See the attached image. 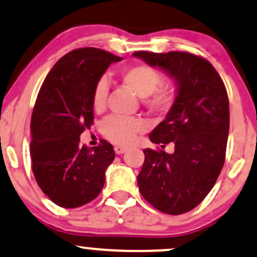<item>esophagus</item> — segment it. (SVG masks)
I'll use <instances>...</instances> for the list:
<instances>
[{"instance_id": "34e87169", "label": "esophagus", "mask_w": 257, "mask_h": 257, "mask_svg": "<svg viewBox=\"0 0 257 257\" xmlns=\"http://www.w3.org/2000/svg\"><path fill=\"white\" fill-rule=\"evenodd\" d=\"M127 151V147H123V146H115V152L116 155H122Z\"/></svg>"}]
</instances>
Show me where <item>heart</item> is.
I'll return each mask as SVG.
<instances>
[{
  "instance_id": "heart-1",
  "label": "heart",
  "mask_w": 257,
  "mask_h": 257,
  "mask_svg": "<svg viewBox=\"0 0 257 257\" xmlns=\"http://www.w3.org/2000/svg\"><path fill=\"white\" fill-rule=\"evenodd\" d=\"M120 80L136 95L148 110L153 112H166L172 106L174 91L168 84H160L161 74L147 64H132L121 69ZM107 95V84L100 79L92 91L91 105L96 112L105 106ZM147 128V123L140 118H122L109 116L102 121L101 130L104 136L118 145H128L136 139L140 132Z\"/></svg>"
}]
</instances>
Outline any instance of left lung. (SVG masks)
Segmentation results:
<instances>
[{
  "mask_svg": "<svg viewBox=\"0 0 257 257\" xmlns=\"http://www.w3.org/2000/svg\"><path fill=\"white\" fill-rule=\"evenodd\" d=\"M151 67L174 79L177 97L165 120L150 134L153 144L174 152L146 148L137 176L142 197L157 210L179 215L203 202L224 166L230 115L227 92L215 68L187 52H135Z\"/></svg>",
  "mask_w": 257,
  "mask_h": 257,
  "instance_id": "1",
  "label": "left lung"
}]
</instances>
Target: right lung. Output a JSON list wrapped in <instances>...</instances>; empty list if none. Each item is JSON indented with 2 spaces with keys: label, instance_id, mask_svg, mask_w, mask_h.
Segmentation results:
<instances>
[{
  "label": "right lung",
  "instance_id": "add662e5",
  "mask_svg": "<svg viewBox=\"0 0 257 257\" xmlns=\"http://www.w3.org/2000/svg\"><path fill=\"white\" fill-rule=\"evenodd\" d=\"M121 58L86 47L60 58L44 79L31 120L32 171L44 194L62 208L94 200L115 158L105 140L96 147L80 145V135L94 123L95 84Z\"/></svg>",
  "mask_w": 257,
  "mask_h": 257
}]
</instances>
